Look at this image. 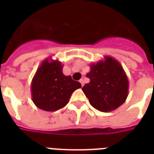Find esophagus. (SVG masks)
<instances>
[{
	"label": "esophagus",
	"instance_id": "esophagus-1",
	"mask_svg": "<svg viewBox=\"0 0 154 154\" xmlns=\"http://www.w3.org/2000/svg\"><path fill=\"white\" fill-rule=\"evenodd\" d=\"M80 83L82 84V86H83V85H84V80L83 79L80 80Z\"/></svg>",
	"mask_w": 154,
	"mask_h": 154
}]
</instances>
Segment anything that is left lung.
Returning <instances> with one entry per match:
<instances>
[{
  "mask_svg": "<svg viewBox=\"0 0 154 154\" xmlns=\"http://www.w3.org/2000/svg\"><path fill=\"white\" fill-rule=\"evenodd\" d=\"M86 77L90 82L85 85L82 91L96 109L110 112L125 101L129 81L123 67L116 59L105 56L104 60L91 64Z\"/></svg>",
  "mask_w": 154,
  "mask_h": 154,
  "instance_id": "obj_1",
  "label": "left lung"
}]
</instances>
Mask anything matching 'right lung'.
Segmentation results:
<instances>
[{
	"mask_svg": "<svg viewBox=\"0 0 154 154\" xmlns=\"http://www.w3.org/2000/svg\"><path fill=\"white\" fill-rule=\"evenodd\" d=\"M63 65L58 60L47 58L37 69L31 83L32 99L35 105L53 112L65 107L72 94L82 87L81 83L65 76Z\"/></svg>",
	"mask_w": 154,
	"mask_h": 154,
	"instance_id": "1",
	"label": "right lung"
}]
</instances>
